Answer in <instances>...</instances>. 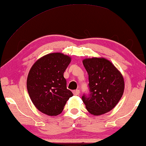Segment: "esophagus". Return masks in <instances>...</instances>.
<instances>
[{
	"mask_svg": "<svg viewBox=\"0 0 146 146\" xmlns=\"http://www.w3.org/2000/svg\"><path fill=\"white\" fill-rule=\"evenodd\" d=\"M80 92V90H75L73 91V94L76 96L77 95H79Z\"/></svg>",
	"mask_w": 146,
	"mask_h": 146,
	"instance_id": "obj_1",
	"label": "esophagus"
}]
</instances>
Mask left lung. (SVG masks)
<instances>
[{
    "mask_svg": "<svg viewBox=\"0 0 146 146\" xmlns=\"http://www.w3.org/2000/svg\"><path fill=\"white\" fill-rule=\"evenodd\" d=\"M88 74L89 93L82 100L91 114L99 115L114 108L122 96L124 81L122 75L110 62L92 58L83 60Z\"/></svg>",
    "mask_w": 146,
    "mask_h": 146,
    "instance_id": "left-lung-1",
    "label": "left lung"
}]
</instances>
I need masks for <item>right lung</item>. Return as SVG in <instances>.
Masks as SVG:
<instances>
[{
    "label": "right lung",
    "mask_w": 146,
    "mask_h": 146,
    "mask_svg": "<svg viewBox=\"0 0 146 146\" xmlns=\"http://www.w3.org/2000/svg\"><path fill=\"white\" fill-rule=\"evenodd\" d=\"M71 58L62 53L42 57L32 66L27 78V90L36 108L45 114L57 115L73 96L67 89L64 72Z\"/></svg>",
    "instance_id": "obj_1"
}]
</instances>
